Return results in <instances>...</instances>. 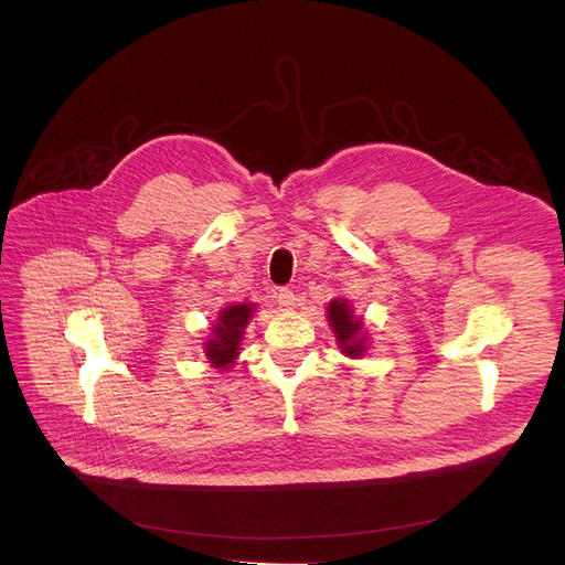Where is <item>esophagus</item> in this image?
Wrapping results in <instances>:
<instances>
[{"label":"esophagus","mask_w":565,"mask_h":565,"mask_svg":"<svg viewBox=\"0 0 565 565\" xmlns=\"http://www.w3.org/2000/svg\"><path fill=\"white\" fill-rule=\"evenodd\" d=\"M276 298H278V305H280L282 311H289V309H294V305H296V294H294L291 289H287V287L280 289Z\"/></svg>","instance_id":"obj_1"}]
</instances>
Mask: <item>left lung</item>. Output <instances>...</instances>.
Returning <instances> with one entry per match:
<instances>
[{
    "instance_id": "1",
    "label": "left lung",
    "mask_w": 565,
    "mask_h": 565,
    "mask_svg": "<svg viewBox=\"0 0 565 565\" xmlns=\"http://www.w3.org/2000/svg\"><path fill=\"white\" fill-rule=\"evenodd\" d=\"M328 320H330V326H332L343 352L354 359L361 356L365 350V345H363L365 337H359V330L363 322H361V318L352 316L348 300H332L328 307Z\"/></svg>"
}]
</instances>
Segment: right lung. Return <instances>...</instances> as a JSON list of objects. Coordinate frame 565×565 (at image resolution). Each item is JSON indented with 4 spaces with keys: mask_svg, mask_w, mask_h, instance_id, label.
<instances>
[{
    "mask_svg": "<svg viewBox=\"0 0 565 565\" xmlns=\"http://www.w3.org/2000/svg\"><path fill=\"white\" fill-rule=\"evenodd\" d=\"M252 318V307L249 305H235L222 311L220 320L213 328V339L206 343V356L211 363L226 367L233 363V359L239 354V341H242L243 328Z\"/></svg>",
    "mask_w": 565,
    "mask_h": 565,
    "instance_id": "1",
    "label": "right lung"
}]
</instances>
